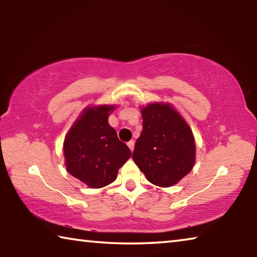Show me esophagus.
Returning a JSON list of instances; mask_svg holds the SVG:
<instances>
[{
  "label": "esophagus",
  "instance_id": "1",
  "mask_svg": "<svg viewBox=\"0 0 257 257\" xmlns=\"http://www.w3.org/2000/svg\"><path fill=\"white\" fill-rule=\"evenodd\" d=\"M128 147L130 149V151H134V147H135V142L134 141H130V142H128Z\"/></svg>",
  "mask_w": 257,
  "mask_h": 257
}]
</instances>
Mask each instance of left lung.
I'll return each instance as SVG.
<instances>
[{"label": "left lung", "instance_id": "obj_1", "mask_svg": "<svg viewBox=\"0 0 257 257\" xmlns=\"http://www.w3.org/2000/svg\"><path fill=\"white\" fill-rule=\"evenodd\" d=\"M141 112L143 132L135 144L133 160L153 185L163 188L176 185L195 164L193 132L169 103H151Z\"/></svg>", "mask_w": 257, "mask_h": 257}]
</instances>
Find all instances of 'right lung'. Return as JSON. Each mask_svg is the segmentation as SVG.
I'll list each match as a JSON object with an SVG mask.
<instances>
[{"label": "right lung", "mask_w": 257, "mask_h": 257, "mask_svg": "<svg viewBox=\"0 0 257 257\" xmlns=\"http://www.w3.org/2000/svg\"><path fill=\"white\" fill-rule=\"evenodd\" d=\"M115 107L105 104L87 106L64 138L67 171L90 188H102L114 181L132 155L107 122Z\"/></svg>", "instance_id": "right-lung-1"}]
</instances>
